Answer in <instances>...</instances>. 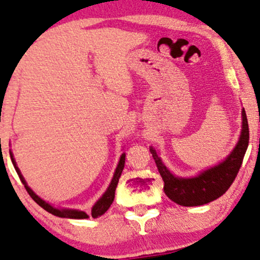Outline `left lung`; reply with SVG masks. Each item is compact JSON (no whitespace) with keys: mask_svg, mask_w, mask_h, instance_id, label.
<instances>
[{"mask_svg":"<svg viewBox=\"0 0 260 260\" xmlns=\"http://www.w3.org/2000/svg\"><path fill=\"white\" fill-rule=\"evenodd\" d=\"M249 143V128L246 111H242V132L235 149L223 161L211 169L204 170L192 178H179L170 173L158 156V153L150 147L156 168L164 181V192L170 200L181 206H201L218 199L230 189L239 172L244 154Z\"/></svg>","mask_w":260,"mask_h":260,"instance_id":"8db88e82","label":"left lung"}]
</instances>
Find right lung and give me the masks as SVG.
<instances>
[{
	"label": "right lung",
	"mask_w": 260,
	"mask_h": 260,
	"mask_svg": "<svg viewBox=\"0 0 260 260\" xmlns=\"http://www.w3.org/2000/svg\"><path fill=\"white\" fill-rule=\"evenodd\" d=\"M10 155H11V160H12V162H13L14 169H16L17 174H18V176H19V179H21V181L23 182L25 190H27V192L29 193L30 198H32L34 201H36L37 204L39 205V206L43 207V209H44L45 211H48V212L51 213V215L58 216V217L76 218V219L88 218V215H87L86 212H84V211L70 210V209H55V207L51 206L50 204L45 202L44 200H42L38 195H36V193H34V191L30 189L29 186H28L27 182H25V180H24L23 175H22L21 172H19L18 167H17V164H16V160H14V158H13V154L10 152ZM124 160H125V154L123 153L121 155V159H119L118 165H117L115 175H113L112 181H111L110 186H108V189L106 190V192H105L104 195H102V198H100L99 201L96 202L95 205H93L92 210H91V216H92L93 218H98V217H100V216L104 215V213L106 212L108 209H110L111 205H112L113 199H115V191H116L117 184H118V179H119V176H121L122 170H123V168H124Z\"/></svg>",
	"instance_id": "right-lung-1"
}]
</instances>
